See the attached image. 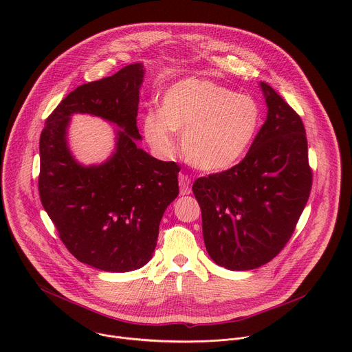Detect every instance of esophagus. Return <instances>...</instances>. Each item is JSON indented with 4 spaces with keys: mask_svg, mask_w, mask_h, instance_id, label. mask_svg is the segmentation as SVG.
I'll return each instance as SVG.
<instances>
[{
    "mask_svg": "<svg viewBox=\"0 0 352 352\" xmlns=\"http://www.w3.org/2000/svg\"><path fill=\"white\" fill-rule=\"evenodd\" d=\"M178 182H179V192L181 195H189L192 192L190 188V178L185 174L178 175Z\"/></svg>",
    "mask_w": 352,
    "mask_h": 352,
    "instance_id": "esophagus-1",
    "label": "esophagus"
}]
</instances>
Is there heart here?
<instances>
[{
  "instance_id": "obj_1",
  "label": "heart",
  "mask_w": 352,
  "mask_h": 352,
  "mask_svg": "<svg viewBox=\"0 0 352 352\" xmlns=\"http://www.w3.org/2000/svg\"><path fill=\"white\" fill-rule=\"evenodd\" d=\"M262 117V107L252 96L210 79L186 78L164 90L160 113L144 114L143 132L157 153L171 156L177 147L174 131H182L186 160L202 171L219 173L246 155Z\"/></svg>"
}]
</instances>
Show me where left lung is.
<instances>
[{"instance_id":"obj_1","label":"left lung","mask_w":352,"mask_h":352,"mask_svg":"<svg viewBox=\"0 0 352 352\" xmlns=\"http://www.w3.org/2000/svg\"><path fill=\"white\" fill-rule=\"evenodd\" d=\"M261 87L267 118L246 156L192 186L208 254L228 270H252L276 258L312 188L302 120L272 86L261 82Z\"/></svg>"}]
</instances>
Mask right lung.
I'll return each instance as SVG.
<instances>
[{"label":"right lung","mask_w":352,"mask_h":352,"mask_svg":"<svg viewBox=\"0 0 352 352\" xmlns=\"http://www.w3.org/2000/svg\"><path fill=\"white\" fill-rule=\"evenodd\" d=\"M143 74L142 64H131L113 76L76 87L48 116L40 135L43 208L69 252L104 272L136 270L152 259L162 217L179 192V166L136 146L142 138L136 117ZM76 112L123 129L106 164L85 168L70 155L66 128Z\"/></svg>","instance_id":"obj_1"}]
</instances>
